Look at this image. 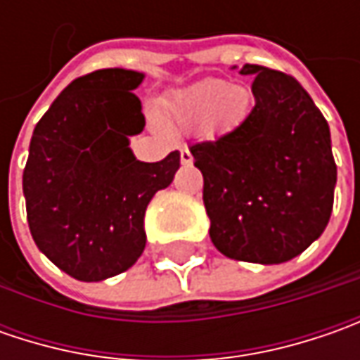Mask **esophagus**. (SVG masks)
Segmentation results:
<instances>
[{
	"label": "esophagus",
	"mask_w": 360,
	"mask_h": 360,
	"mask_svg": "<svg viewBox=\"0 0 360 360\" xmlns=\"http://www.w3.org/2000/svg\"><path fill=\"white\" fill-rule=\"evenodd\" d=\"M180 160H182V164H192V154H190V150H180Z\"/></svg>",
	"instance_id": "34e87169"
}]
</instances>
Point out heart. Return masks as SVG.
Returning <instances> with one entry per match:
<instances>
[{
	"mask_svg": "<svg viewBox=\"0 0 360 360\" xmlns=\"http://www.w3.org/2000/svg\"><path fill=\"white\" fill-rule=\"evenodd\" d=\"M250 114V94L226 79H204L174 94L168 102V118L180 126H204L214 122L218 128L240 126Z\"/></svg>",
	"mask_w": 360,
	"mask_h": 360,
	"instance_id": "heart-1",
	"label": "heart"
}]
</instances>
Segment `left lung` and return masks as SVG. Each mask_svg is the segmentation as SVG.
<instances>
[{"instance_id":"left-lung-1","label":"left lung","mask_w":360,"mask_h":360,"mask_svg":"<svg viewBox=\"0 0 360 360\" xmlns=\"http://www.w3.org/2000/svg\"><path fill=\"white\" fill-rule=\"evenodd\" d=\"M240 74L255 79L252 112L190 152L204 176L212 244L234 260L281 264L328 224L337 184L330 130L292 76L255 63Z\"/></svg>"}]
</instances>
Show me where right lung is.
Here are the masks:
<instances>
[{"instance_id": "right-lung-1", "label": "right lung", "mask_w": 360, "mask_h": 360, "mask_svg": "<svg viewBox=\"0 0 360 360\" xmlns=\"http://www.w3.org/2000/svg\"><path fill=\"white\" fill-rule=\"evenodd\" d=\"M142 72L108 68L74 79L35 126L23 170L27 224L37 248L84 283L128 270L146 246L152 196L172 184L180 154L140 162L144 130L134 90Z\"/></svg>"}]
</instances>
